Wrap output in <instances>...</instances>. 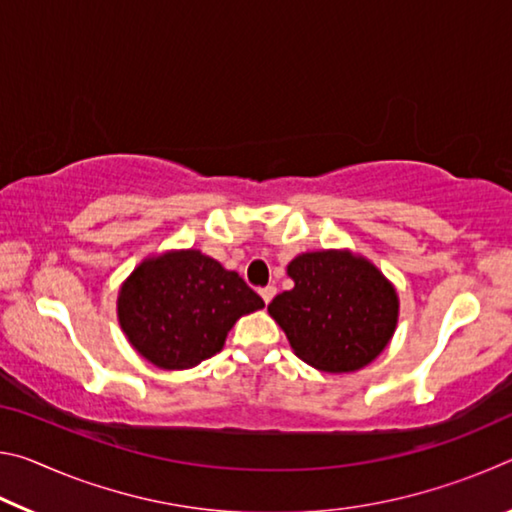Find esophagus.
I'll return each mask as SVG.
<instances>
[{"instance_id":"obj_1","label":"esophagus","mask_w":512,"mask_h":512,"mask_svg":"<svg viewBox=\"0 0 512 512\" xmlns=\"http://www.w3.org/2000/svg\"><path fill=\"white\" fill-rule=\"evenodd\" d=\"M275 293H277L275 287H264L262 291H259V296H262V300L268 305V302H271V300L275 298Z\"/></svg>"}]
</instances>
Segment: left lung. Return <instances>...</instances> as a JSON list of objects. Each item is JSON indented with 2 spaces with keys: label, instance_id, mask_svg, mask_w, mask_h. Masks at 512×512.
Here are the masks:
<instances>
[{
  "label": "left lung",
  "instance_id": "1",
  "mask_svg": "<svg viewBox=\"0 0 512 512\" xmlns=\"http://www.w3.org/2000/svg\"><path fill=\"white\" fill-rule=\"evenodd\" d=\"M293 289L275 296L268 314L311 368L354 372L391 343L400 298L368 257L348 248L311 250L287 266Z\"/></svg>",
  "mask_w": 512,
  "mask_h": 512
}]
</instances>
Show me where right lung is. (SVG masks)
Listing matches in <instances>:
<instances>
[{
  "instance_id": "obj_1",
  "label": "right lung",
  "mask_w": 512,
  "mask_h": 512,
  "mask_svg": "<svg viewBox=\"0 0 512 512\" xmlns=\"http://www.w3.org/2000/svg\"><path fill=\"white\" fill-rule=\"evenodd\" d=\"M264 300L201 250L142 259L117 296V318L133 350L160 370H187L223 350L241 316Z\"/></svg>"
}]
</instances>
